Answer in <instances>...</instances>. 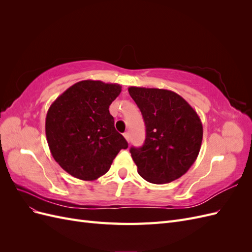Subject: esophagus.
<instances>
[{
	"label": "esophagus",
	"mask_w": 252,
	"mask_h": 252,
	"mask_svg": "<svg viewBox=\"0 0 252 252\" xmlns=\"http://www.w3.org/2000/svg\"><path fill=\"white\" fill-rule=\"evenodd\" d=\"M124 138L126 139V141L129 143L130 142V134H129V132H125L124 133Z\"/></svg>",
	"instance_id": "34e87169"
}]
</instances>
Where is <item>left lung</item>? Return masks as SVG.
Here are the masks:
<instances>
[{"label":"left lung","instance_id":"8db88e82","mask_svg":"<svg viewBox=\"0 0 252 252\" xmlns=\"http://www.w3.org/2000/svg\"><path fill=\"white\" fill-rule=\"evenodd\" d=\"M146 126V139L130 154L141 177L166 184L185 174L199 156L203 125L196 111L171 90L128 88Z\"/></svg>","mask_w":252,"mask_h":252}]
</instances>
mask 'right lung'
Listing matches in <instances>:
<instances>
[{"mask_svg": "<svg viewBox=\"0 0 252 252\" xmlns=\"http://www.w3.org/2000/svg\"><path fill=\"white\" fill-rule=\"evenodd\" d=\"M119 84L85 80L59 95L47 111L45 132L56 162L72 177L94 181L107 172L128 144L114 128L110 104Z\"/></svg>", "mask_w": 252, "mask_h": 252, "instance_id": "obj_1", "label": "right lung"}]
</instances>
